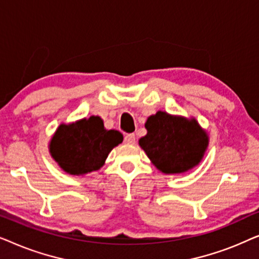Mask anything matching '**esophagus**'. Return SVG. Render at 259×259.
Masks as SVG:
<instances>
[{
    "label": "esophagus",
    "mask_w": 259,
    "mask_h": 259,
    "mask_svg": "<svg viewBox=\"0 0 259 259\" xmlns=\"http://www.w3.org/2000/svg\"><path fill=\"white\" fill-rule=\"evenodd\" d=\"M123 141H125V144H127V145H133V144H136V136H134L133 133L126 134L125 139H123Z\"/></svg>",
    "instance_id": "34e87169"
}]
</instances>
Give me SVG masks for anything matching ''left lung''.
I'll return each instance as SVG.
<instances>
[{"label":"left lung","mask_w":259,"mask_h":259,"mask_svg":"<svg viewBox=\"0 0 259 259\" xmlns=\"http://www.w3.org/2000/svg\"><path fill=\"white\" fill-rule=\"evenodd\" d=\"M145 127L147 134L139 145L161 172L183 173L199 164L208 138L196 120L158 112L147 119Z\"/></svg>","instance_id":"1"}]
</instances>
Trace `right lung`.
<instances>
[{
  "label": "right lung",
  "mask_w": 259,
  "mask_h": 259,
  "mask_svg": "<svg viewBox=\"0 0 259 259\" xmlns=\"http://www.w3.org/2000/svg\"><path fill=\"white\" fill-rule=\"evenodd\" d=\"M119 131H107L99 116L61 125L51 141V153L69 175H84L104 165L113 147L122 143Z\"/></svg>",
  "instance_id": "obj_1"
}]
</instances>
